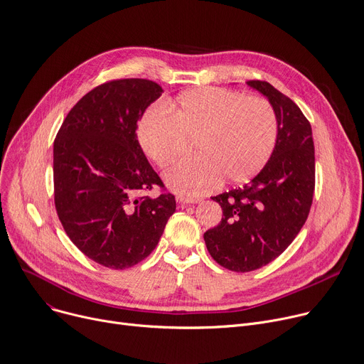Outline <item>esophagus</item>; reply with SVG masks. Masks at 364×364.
I'll return each mask as SVG.
<instances>
[{
    "mask_svg": "<svg viewBox=\"0 0 364 364\" xmlns=\"http://www.w3.org/2000/svg\"><path fill=\"white\" fill-rule=\"evenodd\" d=\"M202 199L200 197H188V196H178L177 197V202L183 206H187L190 203H199Z\"/></svg>",
    "mask_w": 364,
    "mask_h": 364,
    "instance_id": "34e87169",
    "label": "esophagus"
}]
</instances>
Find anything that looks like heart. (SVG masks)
<instances>
[{
	"instance_id": "obj_1",
	"label": "heart",
	"mask_w": 364,
	"mask_h": 364,
	"mask_svg": "<svg viewBox=\"0 0 364 364\" xmlns=\"http://www.w3.org/2000/svg\"><path fill=\"white\" fill-rule=\"evenodd\" d=\"M149 107L139 119L136 138L155 167L165 170L187 156L191 144L199 156L165 174L183 196H200L218 186L254 178L270 161L279 136L273 106L261 97L234 90L199 87L167 103Z\"/></svg>"
}]
</instances>
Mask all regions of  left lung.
Instances as JSON below:
<instances>
[{"label": "left lung", "instance_id": "8db88e82", "mask_svg": "<svg viewBox=\"0 0 364 364\" xmlns=\"http://www.w3.org/2000/svg\"><path fill=\"white\" fill-rule=\"evenodd\" d=\"M247 84L269 98L277 122L274 152L250 184L212 197L222 220L206 230L212 258L230 272L247 273L276 259L305 225L315 191V148L309 120L267 81Z\"/></svg>", "mask_w": 364, "mask_h": 364}]
</instances>
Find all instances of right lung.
<instances>
[{"mask_svg": "<svg viewBox=\"0 0 364 364\" xmlns=\"http://www.w3.org/2000/svg\"><path fill=\"white\" fill-rule=\"evenodd\" d=\"M149 80L97 85L62 122L53 142V200L74 245L105 267L136 266L156 247L176 197L136 139L138 120L161 95ZM158 188V198L147 193Z\"/></svg>", "mask_w": 364, "mask_h": 364, "instance_id": "add662e5", "label": "right lung"}]
</instances>
